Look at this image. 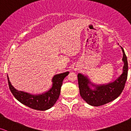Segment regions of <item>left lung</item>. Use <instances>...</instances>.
Instances as JSON below:
<instances>
[{"instance_id":"obj_1","label":"left lung","mask_w":131,"mask_h":131,"mask_svg":"<svg viewBox=\"0 0 131 131\" xmlns=\"http://www.w3.org/2000/svg\"><path fill=\"white\" fill-rule=\"evenodd\" d=\"M122 48L124 62L123 72L120 77L112 83L107 84L96 85L91 83L89 80L82 74L78 75V85L81 96L88 104L93 106H100L111 102L118 97L125 88L127 77L128 64L127 57L123 48ZM90 83L95 88L92 90L89 85Z\"/></svg>"}]
</instances>
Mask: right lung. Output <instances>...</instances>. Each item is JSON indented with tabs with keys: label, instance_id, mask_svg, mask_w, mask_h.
<instances>
[{
	"label": "right lung",
	"instance_id": "add662e5",
	"mask_svg": "<svg viewBox=\"0 0 131 131\" xmlns=\"http://www.w3.org/2000/svg\"><path fill=\"white\" fill-rule=\"evenodd\" d=\"M69 73V72H67L54 76L52 79V88L47 92L38 95H30L15 89L11 84L8 77H7L10 91L19 102L35 110L46 111L55 104L60 95L63 80Z\"/></svg>",
	"mask_w": 131,
	"mask_h": 131
}]
</instances>
